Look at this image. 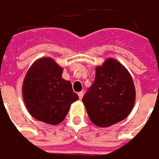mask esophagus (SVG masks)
Instances as JSON below:
<instances>
[{
    "mask_svg": "<svg viewBox=\"0 0 159 159\" xmlns=\"http://www.w3.org/2000/svg\"><path fill=\"white\" fill-rule=\"evenodd\" d=\"M83 94H84V93H83V92H80V93H78V95H79L80 99H82V97H83Z\"/></svg>",
    "mask_w": 159,
    "mask_h": 159,
    "instance_id": "obj_1",
    "label": "esophagus"
}]
</instances>
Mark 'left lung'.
<instances>
[{"label": "left lung", "instance_id": "obj_1", "mask_svg": "<svg viewBox=\"0 0 159 159\" xmlns=\"http://www.w3.org/2000/svg\"><path fill=\"white\" fill-rule=\"evenodd\" d=\"M91 121L106 128L126 119L135 102V88L129 71L108 58L95 69V79L82 98Z\"/></svg>", "mask_w": 159, "mask_h": 159}]
</instances>
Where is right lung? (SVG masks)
I'll use <instances>...</instances> for the list:
<instances>
[{
  "instance_id": "right-lung-1",
  "label": "right lung",
  "mask_w": 159,
  "mask_h": 159,
  "mask_svg": "<svg viewBox=\"0 0 159 159\" xmlns=\"http://www.w3.org/2000/svg\"><path fill=\"white\" fill-rule=\"evenodd\" d=\"M63 68L52 58L37 60L28 70L22 94L30 114L40 121L56 125L62 122L72 103L79 99L71 82L62 78Z\"/></svg>"
}]
</instances>
